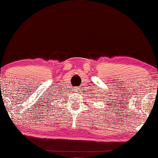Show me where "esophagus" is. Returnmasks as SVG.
<instances>
[{
	"label": "esophagus",
	"mask_w": 158,
	"mask_h": 158,
	"mask_svg": "<svg viewBox=\"0 0 158 158\" xmlns=\"http://www.w3.org/2000/svg\"><path fill=\"white\" fill-rule=\"evenodd\" d=\"M75 91H79L80 89H79V88H75Z\"/></svg>",
	"instance_id": "1"
}]
</instances>
